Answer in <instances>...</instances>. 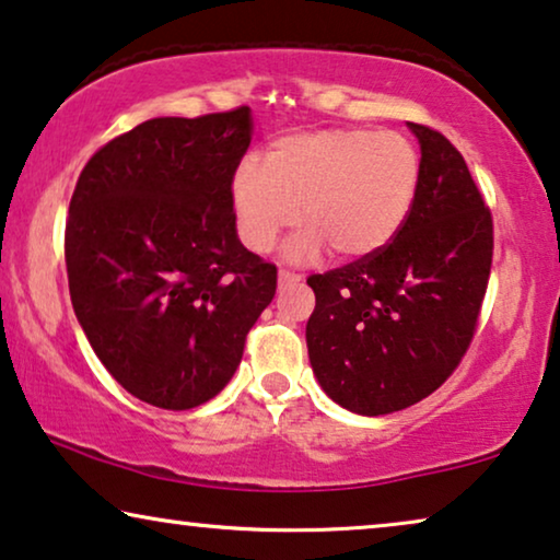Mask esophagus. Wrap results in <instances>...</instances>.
<instances>
[{
    "mask_svg": "<svg viewBox=\"0 0 560 560\" xmlns=\"http://www.w3.org/2000/svg\"><path fill=\"white\" fill-rule=\"evenodd\" d=\"M303 280V275H298V272H293V270H280L278 272V282H280V288H285V285H295V282H301Z\"/></svg>",
    "mask_w": 560,
    "mask_h": 560,
    "instance_id": "34e87169",
    "label": "esophagus"
}]
</instances>
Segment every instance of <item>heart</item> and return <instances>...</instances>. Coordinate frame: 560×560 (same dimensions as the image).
I'll use <instances>...</instances> for the list:
<instances>
[{
  "label": "heart",
  "mask_w": 560,
  "mask_h": 560,
  "mask_svg": "<svg viewBox=\"0 0 560 560\" xmlns=\"http://www.w3.org/2000/svg\"><path fill=\"white\" fill-rule=\"evenodd\" d=\"M420 183V155L400 132L320 129L282 137L267 165L244 160L232 201L244 244L270 252L288 229L311 224L290 244L293 259L334 247L339 257H366L393 242L408 219Z\"/></svg>",
  "instance_id": "obj_1"
}]
</instances>
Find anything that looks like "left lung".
<instances>
[{"label":"left lung","mask_w":560,"mask_h":560,"mask_svg":"<svg viewBox=\"0 0 560 560\" xmlns=\"http://www.w3.org/2000/svg\"><path fill=\"white\" fill-rule=\"evenodd\" d=\"M420 183L400 232L374 255L324 275L305 341L324 393L359 416L410 408L469 349L492 270V213L462 152L425 125Z\"/></svg>","instance_id":"8db88e82"}]
</instances>
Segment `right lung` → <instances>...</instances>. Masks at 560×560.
Returning <instances> with one entry per match:
<instances>
[{
  "label": "right lung",
  "mask_w": 560,
  "mask_h": 560,
  "mask_svg": "<svg viewBox=\"0 0 560 560\" xmlns=\"http://www.w3.org/2000/svg\"><path fill=\"white\" fill-rule=\"evenodd\" d=\"M249 142V106L148 119L94 152L75 183V318L112 377L155 408L219 395L278 288V267L236 236L232 180Z\"/></svg>",
  "instance_id": "right-lung-1"
}]
</instances>
